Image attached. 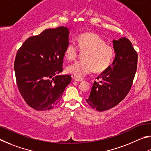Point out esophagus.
Wrapping results in <instances>:
<instances>
[{"mask_svg":"<svg viewBox=\"0 0 151 151\" xmlns=\"http://www.w3.org/2000/svg\"><path fill=\"white\" fill-rule=\"evenodd\" d=\"M73 79H74V80L76 81H83V79L78 78H77V77H74Z\"/></svg>","mask_w":151,"mask_h":151,"instance_id":"esophagus-1","label":"esophagus"}]
</instances>
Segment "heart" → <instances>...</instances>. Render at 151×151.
<instances>
[{"label": "heart", "mask_w": 151, "mask_h": 151, "mask_svg": "<svg viewBox=\"0 0 151 151\" xmlns=\"http://www.w3.org/2000/svg\"><path fill=\"white\" fill-rule=\"evenodd\" d=\"M77 45L78 46L73 42H70L65 47V57L70 61L77 58L78 48L81 52H85L83 60L78 61L66 68L68 73L81 79L93 70L97 73L103 72L111 65L115 55V50L97 34H81L77 38Z\"/></svg>", "instance_id": "heart-1"}]
</instances>
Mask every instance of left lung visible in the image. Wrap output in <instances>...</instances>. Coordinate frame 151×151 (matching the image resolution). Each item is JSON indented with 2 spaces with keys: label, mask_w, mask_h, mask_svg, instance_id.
I'll use <instances>...</instances> for the list:
<instances>
[{
  "label": "left lung",
  "mask_w": 151,
  "mask_h": 151,
  "mask_svg": "<svg viewBox=\"0 0 151 151\" xmlns=\"http://www.w3.org/2000/svg\"><path fill=\"white\" fill-rule=\"evenodd\" d=\"M115 58L106 70L95 81L86 101L93 109L104 111L115 107L130 91L135 75L138 55L126 38L113 40Z\"/></svg>",
  "instance_id": "obj_1"
}]
</instances>
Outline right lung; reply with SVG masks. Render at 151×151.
<instances>
[{"label": "right lung", "instance_id": "1", "mask_svg": "<svg viewBox=\"0 0 151 151\" xmlns=\"http://www.w3.org/2000/svg\"><path fill=\"white\" fill-rule=\"evenodd\" d=\"M70 30L46 29L28 38L16 55L14 69L18 89L26 104L38 111L52 109L70 83L69 75H59Z\"/></svg>", "mask_w": 151, "mask_h": 151}]
</instances>
